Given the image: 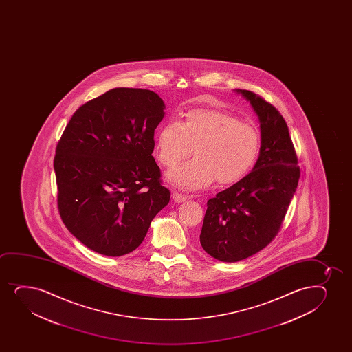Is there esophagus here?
<instances>
[{"mask_svg":"<svg viewBox=\"0 0 352 352\" xmlns=\"http://www.w3.org/2000/svg\"><path fill=\"white\" fill-rule=\"evenodd\" d=\"M173 199H174L175 202L181 203L184 202L188 196L186 195L182 194V192H178V191H173Z\"/></svg>","mask_w":352,"mask_h":352,"instance_id":"esophagus-1","label":"esophagus"}]
</instances>
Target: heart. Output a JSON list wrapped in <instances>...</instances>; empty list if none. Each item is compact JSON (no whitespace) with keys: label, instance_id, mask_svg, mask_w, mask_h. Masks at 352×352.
<instances>
[{"label":"heart","instance_id":"obj_1","mask_svg":"<svg viewBox=\"0 0 352 352\" xmlns=\"http://www.w3.org/2000/svg\"><path fill=\"white\" fill-rule=\"evenodd\" d=\"M258 128L241 121L222 109H191L182 122L170 121L156 138L158 161L166 168L177 166L190 156L196 157L173 170L170 182L186 190H196L217 181L231 186L242 181L255 166L261 154Z\"/></svg>","mask_w":352,"mask_h":352}]
</instances>
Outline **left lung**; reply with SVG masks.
<instances>
[{
    "label": "left lung",
    "instance_id": "1",
    "mask_svg": "<svg viewBox=\"0 0 352 352\" xmlns=\"http://www.w3.org/2000/svg\"><path fill=\"white\" fill-rule=\"evenodd\" d=\"M258 115L261 154L242 181L208 201L199 241L222 262L255 255L278 234L298 186L300 168L287 122L274 105L250 90H237Z\"/></svg>",
    "mask_w": 352,
    "mask_h": 352
}]
</instances>
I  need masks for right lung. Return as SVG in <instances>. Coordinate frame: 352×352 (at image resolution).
Here are the masks:
<instances>
[{
    "label": "right lung",
    "instance_id": "1",
    "mask_svg": "<svg viewBox=\"0 0 352 352\" xmlns=\"http://www.w3.org/2000/svg\"><path fill=\"white\" fill-rule=\"evenodd\" d=\"M163 109L151 90L113 88L81 105L57 143L54 170L62 222L98 254L135 250L169 203L151 155Z\"/></svg>",
    "mask_w": 352,
    "mask_h": 352
}]
</instances>
